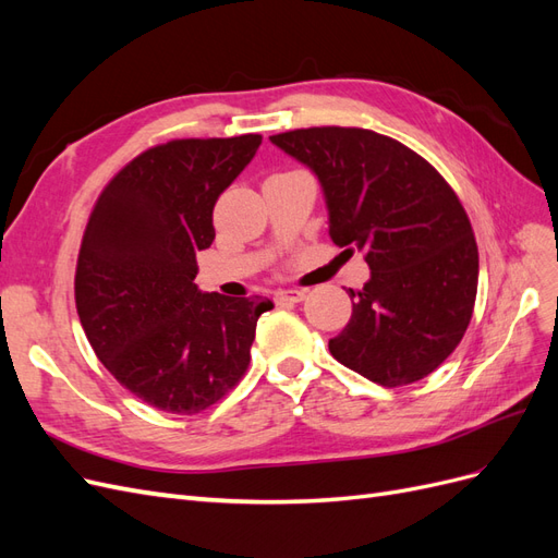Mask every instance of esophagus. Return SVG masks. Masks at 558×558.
<instances>
[{
    "label": "esophagus",
    "mask_w": 558,
    "mask_h": 558,
    "mask_svg": "<svg viewBox=\"0 0 558 558\" xmlns=\"http://www.w3.org/2000/svg\"><path fill=\"white\" fill-rule=\"evenodd\" d=\"M305 298H307V293L298 291V289L277 291V302H281V305H295V302H302Z\"/></svg>",
    "instance_id": "1"
}]
</instances>
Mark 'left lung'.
Returning <instances> with one entry per match:
<instances>
[{
    "label": "left lung",
    "instance_id": "obj_1",
    "mask_svg": "<svg viewBox=\"0 0 558 558\" xmlns=\"http://www.w3.org/2000/svg\"><path fill=\"white\" fill-rule=\"evenodd\" d=\"M324 189L330 240L363 251L369 279L332 356L381 386L428 377L459 347L477 295L480 256L468 214L430 162L363 128L269 137Z\"/></svg>",
    "mask_w": 558,
    "mask_h": 558
}]
</instances>
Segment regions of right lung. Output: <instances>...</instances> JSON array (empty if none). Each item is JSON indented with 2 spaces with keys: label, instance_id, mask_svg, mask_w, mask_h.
Listing matches in <instances>:
<instances>
[{
  "label": "right lung",
  "instance_id": "add662e5",
  "mask_svg": "<svg viewBox=\"0 0 558 558\" xmlns=\"http://www.w3.org/2000/svg\"><path fill=\"white\" fill-rule=\"evenodd\" d=\"M263 137L174 140L144 150L97 197L74 295L97 359L150 408L197 414L242 379L272 300L202 293L197 251L211 246L218 195Z\"/></svg>",
  "mask_w": 558,
  "mask_h": 558
}]
</instances>
